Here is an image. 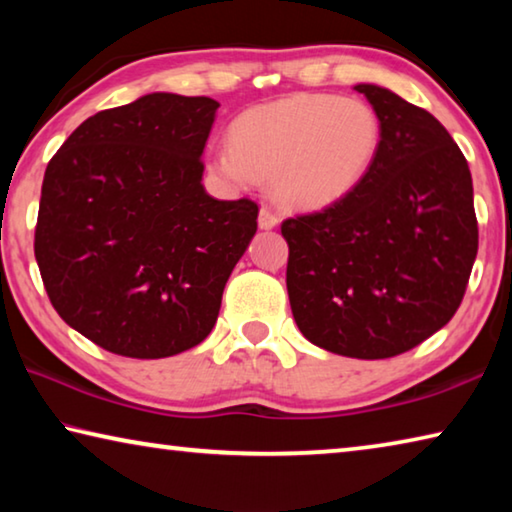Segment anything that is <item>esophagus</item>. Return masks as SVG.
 I'll return each instance as SVG.
<instances>
[{
	"instance_id": "obj_1",
	"label": "esophagus",
	"mask_w": 512,
	"mask_h": 512,
	"mask_svg": "<svg viewBox=\"0 0 512 512\" xmlns=\"http://www.w3.org/2000/svg\"><path fill=\"white\" fill-rule=\"evenodd\" d=\"M280 223V216H277L271 207L268 205H264L262 210H259V228L262 230H271V228H275V225Z\"/></svg>"
}]
</instances>
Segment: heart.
<instances>
[{
  "label": "heart",
  "instance_id": "b5f03b06",
  "mask_svg": "<svg viewBox=\"0 0 512 512\" xmlns=\"http://www.w3.org/2000/svg\"><path fill=\"white\" fill-rule=\"evenodd\" d=\"M379 149L381 119L370 103L293 94L232 121L228 149L214 153L210 167L241 187L271 178L277 201L318 210L352 194Z\"/></svg>",
  "mask_w": 512,
  "mask_h": 512
}]
</instances>
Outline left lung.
<instances>
[{"instance_id":"obj_1","label":"left lung","mask_w":512,"mask_h":512,"mask_svg":"<svg viewBox=\"0 0 512 512\" xmlns=\"http://www.w3.org/2000/svg\"><path fill=\"white\" fill-rule=\"evenodd\" d=\"M381 119V149L343 201L282 221L293 318L318 348L354 359L413 350L461 307L479 250L465 155L424 108L354 88Z\"/></svg>"}]
</instances>
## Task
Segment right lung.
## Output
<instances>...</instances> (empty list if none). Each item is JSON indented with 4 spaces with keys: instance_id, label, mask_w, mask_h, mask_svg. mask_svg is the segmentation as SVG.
<instances>
[{
    "instance_id": "right-lung-1",
    "label": "right lung",
    "mask_w": 512,
    "mask_h": 512,
    "mask_svg": "<svg viewBox=\"0 0 512 512\" xmlns=\"http://www.w3.org/2000/svg\"><path fill=\"white\" fill-rule=\"evenodd\" d=\"M216 108L146 94L85 119L47 164L33 239L42 284L69 327L119 357L201 343L257 232L255 201H216L201 185Z\"/></svg>"
}]
</instances>
